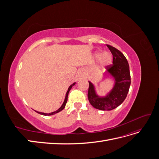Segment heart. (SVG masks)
I'll return each mask as SVG.
<instances>
[{"label":"heart","mask_w":159,"mask_h":159,"mask_svg":"<svg viewBox=\"0 0 159 159\" xmlns=\"http://www.w3.org/2000/svg\"><path fill=\"white\" fill-rule=\"evenodd\" d=\"M95 57H99V64L101 68L109 66L112 61V56L108 52H105L101 54L99 52H96L95 53Z\"/></svg>","instance_id":"1"}]
</instances>
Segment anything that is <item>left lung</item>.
<instances>
[{
    "label": "left lung",
    "mask_w": 159,
    "mask_h": 159,
    "mask_svg": "<svg viewBox=\"0 0 159 159\" xmlns=\"http://www.w3.org/2000/svg\"><path fill=\"white\" fill-rule=\"evenodd\" d=\"M113 55V65L107 66L105 75H111L115 80L113 88L105 96H99L94 85L89 81L88 97L90 104L99 110L110 111L121 105L125 99L131 85V75L127 60L115 48L107 45Z\"/></svg>",
    "instance_id": "obj_1"
}]
</instances>
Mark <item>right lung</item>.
<instances>
[{
    "label": "right lung",
    "instance_id": "add662e5",
    "mask_svg": "<svg viewBox=\"0 0 159 159\" xmlns=\"http://www.w3.org/2000/svg\"><path fill=\"white\" fill-rule=\"evenodd\" d=\"M75 84V82H74L73 84H71L70 87L68 88V91H67V92H66V97H65V99H64V103H63V104L61 105V106L57 109V111H54V112H52V113H42V112H39V111H35L36 112V113H39V114H40V115H45V116H47V115H54V114H56V113H58V112H60V111H61V110H63L64 108H65V106H66V103H67V101H68V93H69V92H70V89H71V88L73 87V86Z\"/></svg>",
    "mask_w": 159,
    "mask_h": 159
}]
</instances>
